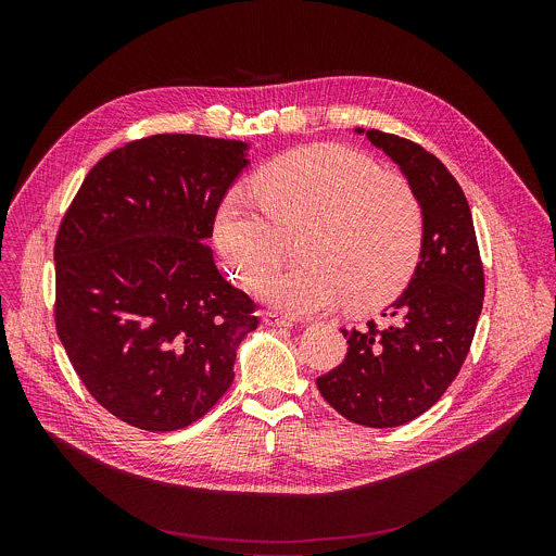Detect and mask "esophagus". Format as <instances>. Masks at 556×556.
I'll return each mask as SVG.
<instances>
[{"instance_id":"34e87169","label":"esophagus","mask_w":556,"mask_h":556,"mask_svg":"<svg viewBox=\"0 0 556 556\" xmlns=\"http://www.w3.org/2000/svg\"><path fill=\"white\" fill-rule=\"evenodd\" d=\"M264 324L270 326V328H292L294 326V319H290V316H283L279 312H264Z\"/></svg>"}]
</instances>
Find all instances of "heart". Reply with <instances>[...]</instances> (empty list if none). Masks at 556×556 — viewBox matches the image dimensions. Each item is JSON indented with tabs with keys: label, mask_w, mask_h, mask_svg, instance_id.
<instances>
[{
	"label": "heart",
	"mask_w": 556,
	"mask_h": 556,
	"mask_svg": "<svg viewBox=\"0 0 556 556\" xmlns=\"http://www.w3.org/2000/svg\"><path fill=\"white\" fill-rule=\"evenodd\" d=\"M296 229L302 262L271 271L285 235ZM213 235L232 275L244 286L257 280L260 296L290 316L324 314L341 301L369 312L414 277L425 208L405 178L382 174L356 149L321 142L273 157L253 189L228 187Z\"/></svg>",
	"instance_id": "obj_1"
}]
</instances>
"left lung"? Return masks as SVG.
Masks as SVG:
<instances>
[{
  "mask_svg": "<svg viewBox=\"0 0 556 556\" xmlns=\"http://www.w3.org/2000/svg\"><path fill=\"white\" fill-rule=\"evenodd\" d=\"M367 138L401 165L422 202V255L409 288L382 312L389 324L341 330L348 354L316 387L350 422L384 429L431 409L459 374L484 303V266L451 172L414 140L378 129Z\"/></svg>",
  "mask_w": 556,
  "mask_h": 556,
  "instance_id": "obj_1",
  "label": "left lung"
}]
</instances>
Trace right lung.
Returning <instances> with one entry per match:
<instances>
[{"label":"right lung","instance_id":"right-lung-1","mask_svg":"<svg viewBox=\"0 0 556 556\" xmlns=\"http://www.w3.org/2000/svg\"><path fill=\"white\" fill-rule=\"evenodd\" d=\"M247 142L198 134L131 140L90 169L54 242V326L92 399L163 433L200 420L260 326L206 244Z\"/></svg>","mask_w":556,"mask_h":556}]
</instances>
